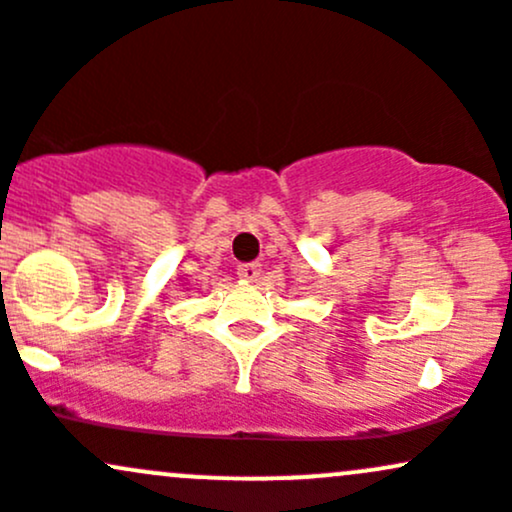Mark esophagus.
<instances>
[{
    "label": "esophagus",
    "mask_w": 512,
    "mask_h": 512,
    "mask_svg": "<svg viewBox=\"0 0 512 512\" xmlns=\"http://www.w3.org/2000/svg\"><path fill=\"white\" fill-rule=\"evenodd\" d=\"M236 276H239L241 281H256V278L261 276V263H241V266L236 268Z\"/></svg>",
    "instance_id": "esophagus-1"
}]
</instances>
